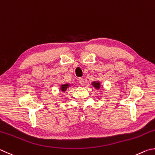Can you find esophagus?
I'll use <instances>...</instances> for the list:
<instances>
[{
    "label": "esophagus",
    "mask_w": 155,
    "mask_h": 155,
    "mask_svg": "<svg viewBox=\"0 0 155 155\" xmlns=\"http://www.w3.org/2000/svg\"><path fill=\"white\" fill-rule=\"evenodd\" d=\"M78 82H79L81 85H83L84 84V79L82 78H80L78 79Z\"/></svg>",
    "instance_id": "esophagus-1"
}]
</instances>
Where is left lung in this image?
I'll use <instances>...</instances> for the list:
<instances>
[{
  "label": "left lung",
  "mask_w": 155,
  "mask_h": 155,
  "mask_svg": "<svg viewBox=\"0 0 155 155\" xmlns=\"http://www.w3.org/2000/svg\"><path fill=\"white\" fill-rule=\"evenodd\" d=\"M93 86H94V87H96V88H99L100 87V84H99V82H97V83L93 82Z\"/></svg>",
  "instance_id": "1"
}]
</instances>
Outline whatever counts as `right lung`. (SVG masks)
Wrapping results in <instances>:
<instances>
[{
	"mask_svg": "<svg viewBox=\"0 0 155 155\" xmlns=\"http://www.w3.org/2000/svg\"><path fill=\"white\" fill-rule=\"evenodd\" d=\"M67 87H69V85H68V84L62 85V86H61V90L64 92V91H66V89L67 88Z\"/></svg>",
	"mask_w": 155,
	"mask_h": 155,
	"instance_id": "1",
	"label": "right lung"
}]
</instances>
